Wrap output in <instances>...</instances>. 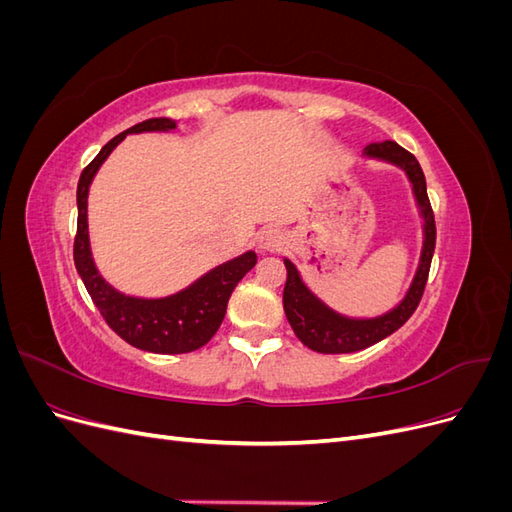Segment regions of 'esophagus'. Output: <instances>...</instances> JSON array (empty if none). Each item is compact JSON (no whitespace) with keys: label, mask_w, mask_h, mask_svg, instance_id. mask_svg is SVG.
Listing matches in <instances>:
<instances>
[{"label":"esophagus","mask_w":512,"mask_h":512,"mask_svg":"<svg viewBox=\"0 0 512 512\" xmlns=\"http://www.w3.org/2000/svg\"><path fill=\"white\" fill-rule=\"evenodd\" d=\"M256 243H258L260 250L273 252V250H280V247L284 245V235H282V230H277L273 226H267V228H262L258 232Z\"/></svg>","instance_id":"esophagus-1"}]
</instances>
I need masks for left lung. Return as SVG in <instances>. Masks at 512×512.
<instances>
[{
  "label": "left lung",
  "instance_id": "left-lung-1",
  "mask_svg": "<svg viewBox=\"0 0 512 512\" xmlns=\"http://www.w3.org/2000/svg\"><path fill=\"white\" fill-rule=\"evenodd\" d=\"M363 156L371 160L389 162L404 170L412 194L416 200L418 213L423 218V250L421 260H418L416 273L412 277V284L393 309L376 316V318H348L337 314L322 299L309 290L303 282L299 269L294 262L284 258V265L288 271L286 286H284V312L290 322V327L301 342L314 352L322 354H346L356 352L378 344L380 339L395 333L401 324H404L418 307V301L423 297V290L427 284V275L431 267L433 250H436V220H433V211L427 198V183L423 168L410 151L399 147L395 141H382L371 143L363 149Z\"/></svg>",
  "mask_w": 512,
  "mask_h": 512
}]
</instances>
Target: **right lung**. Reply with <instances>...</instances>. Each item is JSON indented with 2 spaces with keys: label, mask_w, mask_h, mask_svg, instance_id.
<instances>
[{
  "label": "right lung",
  "mask_w": 512,
  "mask_h": 512,
  "mask_svg": "<svg viewBox=\"0 0 512 512\" xmlns=\"http://www.w3.org/2000/svg\"><path fill=\"white\" fill-rule=\"evenodd\" d=\"M173 130H177L175 119L156 117L136 123L126 132L117 134L85 166L79 188H76V207H79V222H76L74 237L76 271H79L91 301L100 309L108 327L121 339H126L130 346L156 354H183L205 346L215 331L220 329L232 290L243 280V275L256 265V252L247 250L241 256L226 260L205 275H200L188 288L160 299L130 297V294L113 288L100 275L94 256H91L87 226V196L91 181H94L104 160L111 156V151L128 134Z\"/></svg>",
  "instance_id": "add662e5"
}]
</instances>
